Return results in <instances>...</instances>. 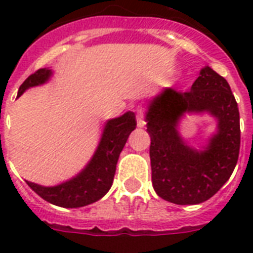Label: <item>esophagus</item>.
Listing matches in <instances>:
<instances>
[{
	"label": "esophagus",
	"mask_w": 253,
	"mask_h": 253,
	"mask_svg": "<svg viewBox=\"0 0 253 253\" xmlns=\"http://www.w3.org/2000/svg\"><path fill=\"white\" fill-rule=\"evenodd\" d=\"M136 122H138V127H144V125H146L144 118H143L142 111H138V115H136Z\"/></svg>",
	"instance_id": "34e87169"
}]
</instances>
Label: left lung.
Masks as SVG:
<instances>
[{
    "instance_id": "left-lung-1",
    "label": "left lung",
    "mask_w": 253,
    "mask_h": 253,
    "mask_svg": "<svg viewBox=\"0 0 253 253\" xmlns=\"http://www.w3.org/2000/svg\"><path fill=\"white\" fill-rule=\"evenodd\" d=\"M186 114H209L217 131L200 150L178 131ZM152 185L163 200L197 205L211 198L234 172L240 148L239 109L231 87L210 67L201 69L190 90L163 89L147 103Z\"/></svg>"
}]
</instances>
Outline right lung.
<instances>
[{
  "instance_id": "1",
  "label": "right lung",
  "mask_w": 253,
  "mask_h": 253,
  "mask_svg": "<svg viewBox=\"0 0 253 253\" xmlns=\"http://www.w3.org/2000/svg\"><path fill=\"white\" fill-rule=\"evenodd\" d=\"M51 76L52 71L48 68H42L33 73L19 86L18 97L30 87L45 84ZM135 127L136 121L132 111L109 119L103 126L97 150L80 173L55 186H42L29 181L27 184L43 200L60 208H83L101 200L113 185L119 154Z\"/></svg>"
}]
</instances>
